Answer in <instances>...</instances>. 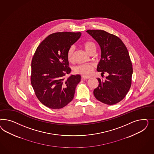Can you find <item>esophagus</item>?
<instances>
[{"label": "esophagus", "mask_w": 154, "mask_h": 154, "mask_svg": "<svg viewBox=\"0 0 154 154\" xmlns=\"http://www.w3.org/2000/svg\"><path fill=\"white\" fill-rule=\"evenodd\" d=\"M89 78H90V76H88V75H82V79H89Z\"/></svg>", "instance_id": "1"}]
</instances>
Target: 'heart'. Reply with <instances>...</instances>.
Returning a JSON list of instances; mask_svg holds the SVG:
<instances>
[{"mask_svg":"<svg viewBox=\"0 0 154 154\" xmlns=\"http://www.w3.org/2000/svg\"><path fill=\"white\" fill-rule=\"evenodd\" d=\"M82 46L84 49L88 53L90 54L93 51H95L96 46L95 44L92 41H86L82 43ZM75 51V47L71 46L68 48L67 51V58L68 60L71 61L73 59V54ZM94 64L92 63L80 64L75 66V73L81 75H89L91 74L93 70Z\"/></svg>","mask_w":154,"mask_h":154,"instance_id":"obj_1","label":"heart"}]
</instances>
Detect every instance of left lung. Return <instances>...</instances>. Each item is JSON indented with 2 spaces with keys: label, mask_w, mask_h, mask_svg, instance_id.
<instances>
[{
  "label": "left lung",
  "mask_w": 154,
  "mask_h": 154,
  "mask_svg": "<svg viewBox=\"0 0 154 154\" xmlns=\"http://www.w3.org/2000/svg\"><path fill=\"white\" fill-rule=\"evenodd\" d=\"M86 32L98 42L101 59L97 67L102 75L108 73L105 81L97 79L99 85L94 95L99 101L115 104L125 97L131 88L133 67L127 48L116 35L103 30H88Z\"/></svg>",
  "instance_id": "left-lung-1"
}]
</instances>
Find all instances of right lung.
<instances>
[{
	"label": "right lung",
	"mask_w": 154,
	"mask_h": 154,
	"mask_svg": "<svg viewBox=\"0 0 154 154\" xmlns=\"http://www.w3.org/2000/svg\"><path fill=\"white\" fill-rule=\"evenodd\" d=\"M80 32H58L47 37L38 46L32 60L31 84L38 99L51 109L65 107L74 97L80 75L70 73L67 51Z\"/></svg>",
	"instance_id": "1"
}]
</instances>
